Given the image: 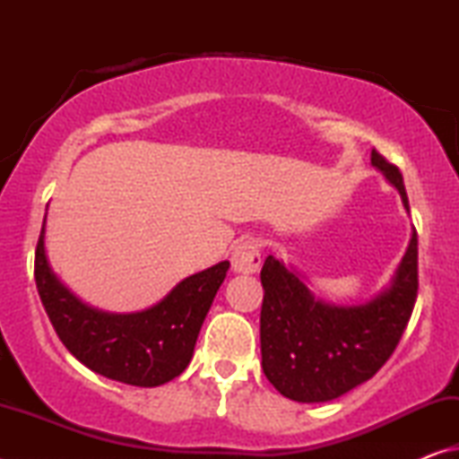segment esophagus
I'll list each match as a JSON object with an SVG mask.
<instances>
[{"instance_id":"1","label":"esophagus","mask_w":459,"mask_h":459,"mask_svg":"<svg viewBox=\"0 0 459 459\" xmlns=\"http://www.w3.org/2000/svg\"><path fill=\"white\" fill-rule=\"evenodd\" d=\"M230 263L232 269L237 273H257L261 267V251H259V243L255 238H245L240 243L235 245L230 253Z\"/></svg>"}]
</instances>
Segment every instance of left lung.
<instances>
[{
	"label": "left lung",
	"mask_w": 459,
	"mask_h": 459,
	"mask_svg": "<svg viewBox=\"0 0 459 459\" xmlns=\"http://www.w3.org/2000/svg\"><path fill=\"white\" fill-rule=\"evenodd\" d=\"M370 161L409 211L399 168L377 150ZM261 285V367L269 383L298 403L338 399L377 375L407 328L419 287L417 230L391 287L364 306L324 304L271 255L263 263Z\"/></svg>",
	"instance_id": "8db88e82"
}]
</instances>
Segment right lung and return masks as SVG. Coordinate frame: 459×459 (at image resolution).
Wrapping results in <instances>:
<instances>
[{
	"instance_id": "add662e5",
	"label": "right lung",
	"mask_w": 459,
	"mask_h": 459,
	"mask_svg": "<svg viewBox=\"0 0 459 459\" xmlns=\"http://www.w3.org/2000/svg\"><path fill=\"white\" fill-rule=\"evenodd\" d=\"M230 267L222 261L186 277L160 304L137 314H105L84 306L52 273L44 227L36 245L34 277L42 306L62 344L84 367L134 386H160L190 364L202 322Z\"/></svg>"
}]
</instances>
